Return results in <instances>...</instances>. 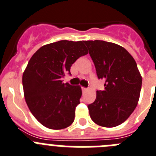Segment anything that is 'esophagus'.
Instances as JSON below:
<instances>
[{
    "label": "esophagus",
    "instance_id": "obj_1",
    "mask_svg": "<svg viewBox=\"0 0 156 156\" xmlns=\"http://www.w3.org/2000/svg\"><path fill=\"white\" fill-rule=\"evenodd\" d=\"M81 90H82V92H83V93H85V91H87V90H88V88H84V87H82V88H81Z\"/></svg>",
    "mask_w": 156,
    "mask_h": 156
}]
</instances>
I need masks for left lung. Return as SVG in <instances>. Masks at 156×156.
<instances>
[{
	"instance_id": "left-lung-1",
	"label": "left lung",
	"mask_w": 156,
	"mask_h": 156,
	"mask_svg": "<svg viewBox=\"0 0 156 156\" xmlns=\"http://www.w3.org/2000/svg\"><path fill=\"white\" fill-rule=\"evenodd\" d=\"M94 64L104 91H97L95 101L88 105L91 120L102 127L119 126L138 105L142 76L137 64L127 50L105 41H84Z\"/></svg>"
}]
</instances>
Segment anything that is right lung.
I'll return each mask as SVG.
<instances>
[{"mask_svg":"<svg viewBox=\"0 0 156 156\" xmlns=\"http://www.w3.org/2000/svg\"><path fill=\"white\" fill-rule=\"evenodd\" d=\"M88 53L84 41H59L42 46L23 73L24 98L30 112L45 127L63 129L75 120L81 88L62 82L72 64Z\"/></svg>","mask_w":156,"mask_h":156,"instance_id":"obj_1","label":"right lung"}]
</instances>
